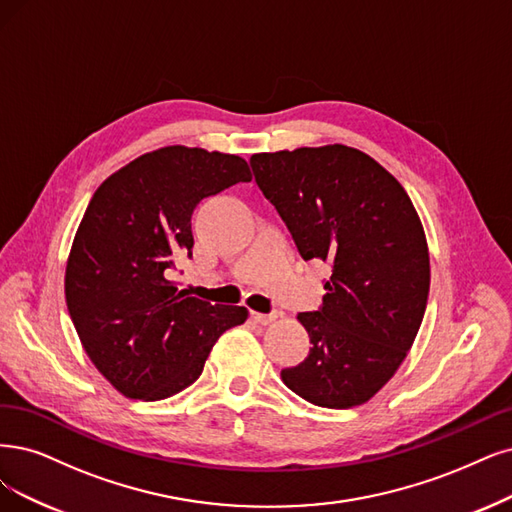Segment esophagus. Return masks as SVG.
<instances>
[{
    "mask_svg": "<svg viewBox=\"0 0 512 512\" xmlns=\"http://www.w3.org/2000/svg\"><path fill=\"white\" fill-rule=\"evenodd\" d=\"M251 318L257 325H270L276 320V314H261V312H251Z\"/></svg>",
    "mask_w": 512,
    "mask_h": 512,
    "instance_id": "esophagus-1",
    "label": "esophagus"
}]
</instances>
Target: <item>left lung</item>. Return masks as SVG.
<instances>
[{"instance_id":"1","label":"left lung","mask_w":512,"mask_h":512,"mask_svg":"<svg viewBox=\"0 0 512 512\" xmlns=\"http://www.w3.org/2000/svg\"><path fill=\"white\" fill-rule=\"evenodd\" d=\"M251 168L306 261L331 263L327 295L297 318L310 354L280 377L329 409L367 403L405 361L430 291L422 221L371 156L346 145L255 154Z\"/></svg>"}]
</instances>
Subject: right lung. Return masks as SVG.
<instances>
[{
  "instance_id": "obj_1",
  "label": "right lung",
  "mask_w": 512,
  "mask_h": 512,
  "mask_svg": "<svg viewBox=\"0 0 512 512\" xmlns=\"http://www.w3.org/2000/svg\"><path fill=\"white\" fill-rule=\"evenodd\" d=\"M240 181H251L240 156L170 145L94 192L71 244L65 299L90 361L128 399L160 401L194 384L217 339L249 316L173 282L175 261L192 257L194 208Z\"/></svg>"
}]
</instances>
